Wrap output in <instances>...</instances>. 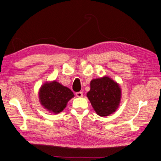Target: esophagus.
I'll return each mask as SVG.
<instances>
[{
    "label": "esophagus",
    "instance_id": "34e87169",
    "mask_svg": "<svg viewBox=\"0 0 161 161\" xmlns=\"http://www.w3.org/2000/svg\"><path fill=\"white\" fill-rule=\"evenodd\" d=\"M76 96H77V97H83V94L82 92H78L76 93Z\"/></svg>",
    "mask_w": 161,
    "mask_h": 161
}]
</instances>
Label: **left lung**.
<instances>
[{"label":"left lung","mask_w":161,"mask_h":161,"mask_svg":"<svg viewBox=\"0 0 161 161\" xmlns=\"http://www.w3.org/2000/svg\"><path fill=\"white\" fill-rule=\"evenodd\" d=\"M87 97L98 116H108L119 108L121 89L119 84L109 76L94 78L90 82Z\"/></svg>","instance_id":"obj_1"}]
</instances>
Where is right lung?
I'll return each instance as SVG.
<instances>
[{
	"instance_id": "right-lung-1",
	"label": "right lung",
	"mask_w": 161,
	"mask_h": 161,
	"mask_svg": "<svg viewBox=\"0 0 161 161\" xmlns=\"http://www.w3.org/2000/svg\"><path fill=\"white\" fill-rule=\"evenodd\" d=\"M74 96L70 89L56 80L46 82L38 92L41 105L48 112L55 114L63 112L67 103Z\"/></svg>"
}]
</instances>
